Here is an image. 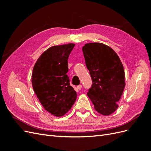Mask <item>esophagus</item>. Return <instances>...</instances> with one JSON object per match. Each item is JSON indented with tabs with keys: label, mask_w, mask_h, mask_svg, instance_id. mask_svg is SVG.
Wrapping results in <instances>:
<instances>
[{
	"label": "esophagus",
	"mask_w": 151,
	"mask_h": 151,
	"mask_svg": "<svg viewBox=\"0 0 151 151\" xmlns=\"http://www.w3.org/2000/svg\"><path fill=\"white\" fill-rule=\"evenodd\" d=\"M77 89H78L79 90H81V88H82V85H79V86H77Z\"/></svg>",
	"instance_id": "esophagus-1"
}]
</instances>
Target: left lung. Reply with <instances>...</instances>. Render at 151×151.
<instances>
[{
	"instance_id": "1",
	"label": "left lung",
	"mask_w": 151,
	"mask_h": 151,
	"mask_svg": "<svg viewBox=\"0 0 151 151\" xmlns=\"http://www.w3.org/2000/svg\"><path fill=\"white\" fill-rule=\"evenodd\" d=\"M83 52L93 83L87 94L96 111L111 115L118 108L125 86L122 63L116 52L103 43H87Z\"/></svg>"
}]
</instances>
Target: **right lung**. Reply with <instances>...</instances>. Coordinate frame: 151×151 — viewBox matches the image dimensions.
Wrapping results in <instances>:
<instances>
[{"mask_svg": "<svg viewBox=\"0 0 151 151\" xmlns=\"http://www.w3.org/2000/svg\"><path fill=\"white\" fill-rule=\"evenodd\" d=\"M74 43L53 46L36 61L32 74V86L43 108L52 115L62 116L70 110L77 98L70 86L68 58Z\"/></svg>", "mask_w": 151, "mask_h": 151, "instance_id": "add662e5", "label": "right lung"}]
</instances>
